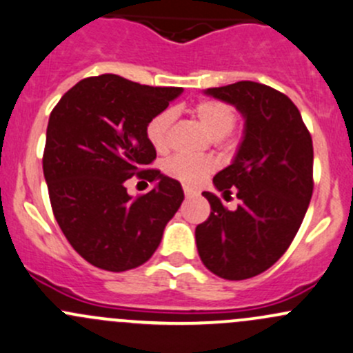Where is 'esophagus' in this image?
Here are the masks:
<instances>
[{
  "mask_svg": "<svg viewBox=\"0 0 353 353\" xmlns=\"http://www.w3.org/2000/svg\"><path fill=\"white\" fill-rule=\"evenodd\" d=\"M184 194H186V198H194V196H198V191L189 186H184Z\"/></svg>",
  "mask_w": 353,
  "mask_h": 353,
  "instance_id": "obj_1",
  "label": "esophagus"
}]
</instances>
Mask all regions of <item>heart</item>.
Returning <instances> with one entry per match:
<instances>
[{"mask_svg":"<svg viewBox=\"0 0 353 353\" xmlns=\"http://www.w3.org/2000/svg\"><path fill=\"white\" fill-rule=\"evenodd\" d=\"M192 114L196 120L206 128L213 139L225 142L230 132L235 127L236 111L233 106L216 99H203L192 106ZM174 113L164 110L155 114L147 123L145 135L148 143L157 152H164L169 147V132L172 125ZM214 162L210 157H189V155H174L165 162V172L176 177L188 186H198L213 172Z\"/></svg>","mask_w":353,"mask_h":353,"instance_id":"obj_1","label":"heart"}]
</instances>
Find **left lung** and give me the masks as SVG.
Wrapping results in <instances>:
<instances>
[{
  "label": "left lung",
  "mask_w": 353,
  "mask_h": 353,
  "mask_svg": "<svg viewBox=\"0 0 353 353\" xmlns=\"http://www.w3.org/2000/svg\"><path fill=\"white\" fill-rule=\"evenodd\" d=\"M245 118L235 159L213 177L223 196L236 192L230 211L203 192L211 213L196 226L203 264L218 277L242 281L276 264L298 233L313 194V140L294 103L254 81L206 89Z\"/></svg>",
  "instance_id": "obj_1"
}]
</instances>
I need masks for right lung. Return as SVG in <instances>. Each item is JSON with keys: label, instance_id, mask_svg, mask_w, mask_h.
<instances>
[{"label": "right lung", "instance_id": "1", "mask_svg": "<svg viewBox=\"0 0 353 353\" xmlns=\"http://www.w3.org/2000/svg\"><path fill=\"white\" fill-rule=\"evenodd\" d=\"M181 92L101 74L79 81L52 110L42 161L52 211L89 264L111 272L142 265L179 210L181 184L147 169L157 154L145 128ZM133 175L158 184L132 199L124 181Z\"/></svg>", "mask_w": 353, "mask_h": 353}]
</instances>
